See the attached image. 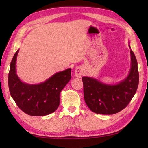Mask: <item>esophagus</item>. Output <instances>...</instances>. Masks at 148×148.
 I'll use <instances>...</instances> for the list:
<instances>
[{"instance_id": "34e87169", "label": "esophagus", "mask_w": 148, "mask_h": 148, "mask_svg": "<svg viewBox=\"0 0 148 148\" xmlns=\"http://www.w3.org/2000/svg\"><path fill=\"white\" fill-rule=\"evenodd\" d=\"M84 73V69L82 66H78L75 71V76L77 78L82 77V75Z\"/></svg>"}]
</instances>
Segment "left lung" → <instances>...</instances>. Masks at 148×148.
I'll return each instance as SVG.
<instances>
[{
  "mask_svg": "<svg viewBox=\"0 0 148 148\" xmlns=\"http://www.w3.org/2000/svg\"><path fill=\"white\" fill-rule=\"evenodd\" d=\"M129 46L131 49L130 44ZM130 55L131 68L128 75L117 84H105L96 78L83 77L84 100L92 112L102 114H116L130 102L139 84L137 62L131 49Z\"/></svg>",
  "mask_w": 148,
  "mask_h": 148,
  "instance_id": "8db88e82",
  "label": "left lung"
}]
</instances>
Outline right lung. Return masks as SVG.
Wrapping results in <instances>:
<instances>
[{"instance_id": "obj_1", "label": "right lung", "mask_w": 148, "mask_h": 148, "mask_svg": "<svg viewBox=\"0 0 148 148\" xmlns=\"http://www.w3.org/2000/svg\"><path fill=\"white\" fill-rule=\"evenodd\" d=\"M19 49L10 64L8 78L9 92L16 104L31 116H45L54 112L60 104V94L71 78V69L57 72L38 84H29L20 79L16 62Z\"/></svg>"}]
</instances>
